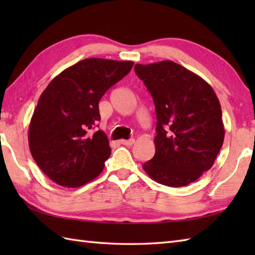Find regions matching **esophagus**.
Here are the masks:
<instances>
[{
    "label": "esophagus",
    "mask_w": 255,
    "mask_h": 255,
    "mask_svg": "<svg viewBox=\"0 0 255 255\" xmlns=\"http://www.w3.org/2000/svg\"><path fill=\"white\" fill-rule=\"evenodd\" d=\"M121 143L124 145H132L134 143L133 139H129V140H121Z\"/></svg>",
    "instance_id": "1"
}]
</instances>
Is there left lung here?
Segmentation results:
<instances>
[{
	"mask_svg": "<svg viewBox=\"0 0 255 255\" xmlns=\"http://www.w3.org/2000/svg\"><path fill=\"white\" fill-rule=\"evenodd\" d=\"M134 72L152 96L158 119L155 153L143 170L163 185H188L214 165L223 147L218 97L199 75L170 60L136 64Z\"/></svg>",
	"mask_w": 255,
	"mask_h": 255,
	"instance_id": "obj_1",
	"label": "left lung"
}]
</instances>
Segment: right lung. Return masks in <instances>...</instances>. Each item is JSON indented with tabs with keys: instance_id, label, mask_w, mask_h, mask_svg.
Segmentation results:
<instances>
[{
	"instance_id": "right-lung-1",
	"label": "right lung",
	"mask_w": 255,
	"mask_h": 255,
	"mask_svg": "<svg viewBox=\"0 0 255 255\" xmlns=\"http://www.w3.org/2000/svg\"><path fill=\"white\" fill-rule=\"evenodd\" d=\"M132 61L81 60L58 74L42 92L30 119L28 143L37 165L55 183L80 187L104 170L111 147L104 131L90 132L101 121L99 102L127 75Z\"/></svg>"
}]
</instances>
